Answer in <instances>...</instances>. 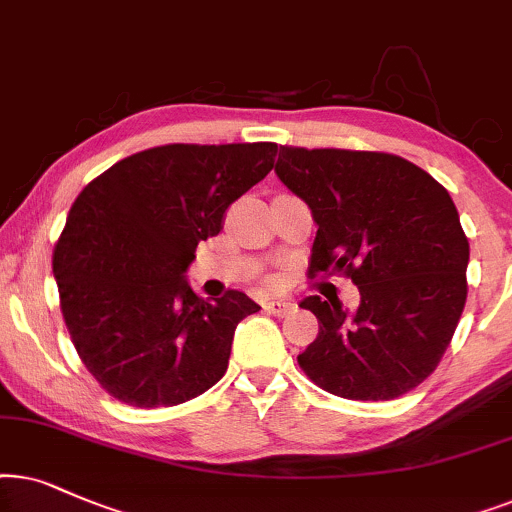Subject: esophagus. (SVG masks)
<instances>
[{"mask_svg":"<svg viewBox=\"0 0 512 512\" xmlns=\"http://www.w3.org/2000/svg\"><path fill=\"white\" fill-rule=\"evenodd\" d=\"M264 309L269 313H274V316H288V313L295 311V304L290 302V299H269L267 304H264Z\"/></svg>","mask_w":512,"mask_h":512,"instance_id":"esophagus-1","label":"esophagus"}]
</instances>
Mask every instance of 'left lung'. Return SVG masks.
Instances as JSON below:
<instances>
[{"label":"left lung","mask_w":512,"mask_h":512,"mask_svg":"<svg viewBox=\"0 0 512 512\" xmlns=\"http://www.w3.org/2000/svg\"><path fill=\"white\" fill-rule=\"evenodd\" d=\"M276 175L316 222L311 276L344 271L356 309L304 297L318 337L299 353L327 393L391 400L419 386L452 342L468 285V238L452 196L426 170L381 152L281 147Z\"/></svg>","instance_id":"obj_1"}]
</instances>
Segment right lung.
I'll return each mask as SVG.
<instances>
[{"instance_id":"add662e5","label":"right lung","mask_w":512,"mask_h":512,"mask_svg":"<svg viewBox=\"0 0 512 512\" xmlns=\"http://www.w3.org/2000/svg\"><path fill=\"white\" fill-rule=\"evenodd\" d=\"M276 152L274 142L154 147L77 196L53 276L86 370L121 403H187L227 372L236 325L260 304L238 290L206 302L185 274Z\"/></svg>"}]
</instances>
